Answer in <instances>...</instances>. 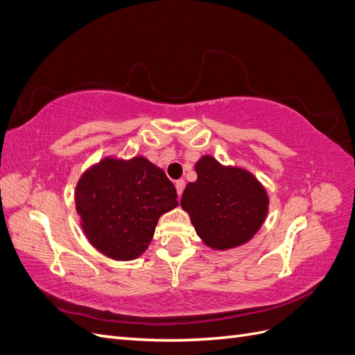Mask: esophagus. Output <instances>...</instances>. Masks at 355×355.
I'll return each instance as SVG.
<instances>
[{
	"instance_id": "obj_1",
	"label": "esophagus",
	"mask_w": 355,
	"mask_h": 355,
	"mask_svg": "<svg viewBox=\"0 0 355 355\" xmlns=\"http://www.w3.org/2000/svg\"><path fill=\"white\" fill-rule=\"evenodd\" d=\"M175 187H176V191H178V196L180 197V196H182V192H184V188H185V182L182 180V179H179V180H176Z\"/></svg>"
}]
</instances>
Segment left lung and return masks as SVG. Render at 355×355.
<instances>
[{
  "label": "left lung",
  "mask_w": 355,
  "mask_h": 355,
  "mask_svg": "<svg viewBox=\"0 0 355 355\" xmlns=\"http://www.w3.org/2000/svg\"><path fill=\"white\" fill-rule=\"evenodd\" d=\"M197 180L189 182L180 206L197 234L211 249L225 250L249 241L268 213V196L249 171L223 167L210 155L196 164Z\"/></svg>",
  "instance_id": "1"
}]
</instances>
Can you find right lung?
I'll return each mask as SVG.
<instances>
[{"instance_id": "right-lung-1", "label": "right lung", "mask_w": 355, "mask_h": 355, "mask_svg": "<svg viewBox=\"0 0 355 355\" xmlns=\"http://www.w3.org/2000/svg\"><path fill=\"white\" fill-rule=\"evenodd\" d=\"M166 173L144 157L105 158L81 176L75 202L89 241L116 261H132L151 241L158 218L178 206Z\"/></svg>"}]
</instances>
